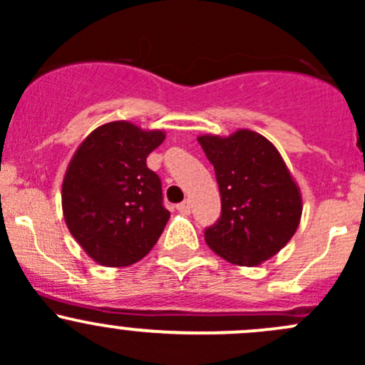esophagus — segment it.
<instances>
[{"label": "esophagus", "instance_id": "1", "mask_svg": "<svg viewBox=\"0 0 365 365\" xmlns=\"http://www.w3.org/2000/svg\"><path fill=\"white\" fill-rule=\"evenodd\" d=\"M176 210H178L180 213H185V215H189V213H190V203H189V201H183V203H180L178 206H176Z\"/></svg>", "mask_w": 365, "mask_h": 365}]
</instances>
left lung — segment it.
Returning a JSON list of instances; mask_svg holds the SVG:
<instances>
[{
    "mask_svg": "<svg viewBox=\"0 0 365 365\" xmlns=\"http://www.w3.org/2000/svg\"><path fill=\"white\" fill-rule=\"evenodd\" d=\"M215 169L220 219L205 231L213 252L240 267H257L275 256L295 235L302 196L288 165L257 132L197 138Z\"/></svg>",
    "mask_w": 365,
    "mask_h": 365,
    "instance_id": "1",
    "label": "left lung"
}]
</instances>
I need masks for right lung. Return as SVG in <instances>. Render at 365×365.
I'll return each instance as SVG.
<instances>
[{"mask_svg": "<svg viewBox=\"0 0 365 365\" xmlns=\"http://www.w3.org/2000/svg\"><path fill=\"white\" fill-rule=\"evenodd\" d=\"M162 130L130 121L95 128L70 160L61 187L68 231L104 267H128L152 251L169 220L160 178L146 157L162 145Z\"/></svg>", "mask_w": 365, "mask_h": 365, "instance_id": "right-lung-1", "label": "right lung"}]
</instances>
